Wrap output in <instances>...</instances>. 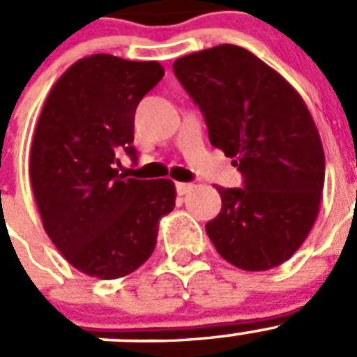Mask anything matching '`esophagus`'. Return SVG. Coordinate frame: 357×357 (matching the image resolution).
Returning a JSON list of instances; mask_svg holds the SVG:
<instances>
[{
  "label": "esophagus",
  "mask_w": 357,
  "mask_h": 357,
  "mask_svg": "<svg viewBox=\"0 0 357 357\" xmlns=\"http://www.w3.org/2000/svg\"><path fill=\"white\" fill-rule=\"evenodd\" d=\"M192 190H194L192 183H176V192H178V195H186Z\"/></svg>",
  "instance_id": "esophagus-1"
}]
</instances>
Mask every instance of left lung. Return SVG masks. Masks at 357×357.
Masks as SVG:
<instances>
[{"mask_svg":"<svg viewBox=\"0 0 357 357\" xmlns=\"http://www.w3.org/2000/svg\"><path fill=\"white\" fill-rule=\"evenodd\" d=\"M172 68L204 114L209 142L243 174V188L216 186L222 211L206 224L209 239L236 268H276L305 243L321 208L324 149L306 103L231 43L183 56Z\"/></svg>","mask_w":357,"mask_h":357,"instance_id":"obj_1","label":"left lung"}]
</instances>
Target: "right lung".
<instances>
[{
    "label": "right lung",
    "mask_w": 357,
    "mask_h": 357,
    "mask_svg": "<svg viewBox=\"0 0 357 357\" xmlns=\"http://www.w3.org/2000/svg\"><path fill=\"white\" fill-rule=\"evenodd\" d=\"M156 61L93 54L73 63L43 103L29 155L42 224L75 269L114 280L141 268L160 218L174 209L171 179H125L118 155L137 160L133 119L163 77Z\"/></svg>",
    "instance_id": "right-lung-1"
}]
</instances>
